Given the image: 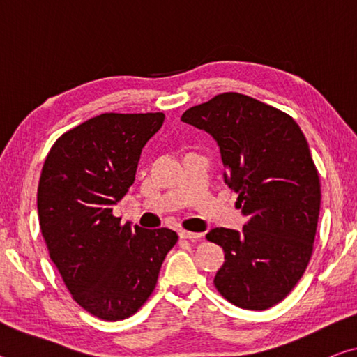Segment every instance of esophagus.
<instances>
[{
  "label": "esophagus",
  "mask_w": 357,
  "mask_h": 357,
  "mask_svg": "<svg viewBox=\"0 0 357 357\" xmlns=\"http://www.w3.org/2000/svg\"><path fill=\"white\" fill-rule=\"evenodd\" d=\"M179 236L183 239H190V241H198L203 234L202 233H193V231H187V229H181Z\"/></svg>",
  "instance_id": "esophagus-1"
}]
</instances>
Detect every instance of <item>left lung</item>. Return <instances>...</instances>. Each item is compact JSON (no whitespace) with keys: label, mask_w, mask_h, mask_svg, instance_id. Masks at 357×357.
Instances as JSON below:
<instances>
[{"label":"left lung","mask_w":357,"mask_h":357,"mask_svg":"<svg viewBox=\"0 0 357 357\" xmlns=\"http://www.w3.org/2000/svg\"><path fill=\"white\" fill-rule=\"evenodd\" d=\"M181 121L214 138L223 179L247 217L243 231L206 234L225 252L217 291L247 310L279 304L304 274L315 241L321 189L309 143L291 116L239 93L192 107Z\"/></svg>","instance_id":"obj_1"}]
</instances>
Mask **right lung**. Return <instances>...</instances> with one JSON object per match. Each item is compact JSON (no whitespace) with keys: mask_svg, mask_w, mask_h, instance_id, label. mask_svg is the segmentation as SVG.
<instances>
[{"mask_svg":"<svg viewBox=\"0 0 357 357\" xmlns=\"http://www.w3.org/2000/svg\"><path fill=\"white\" fill-rule=\"evenodd\" d=\"M164 113H104L66 132L42 167L38 213L52 261L77 304L105 321L129 318L154 291L173 229L121 225L142 149Z\"/></svg>","mask_w":357,"mask_h":357,"instance_id":"1","label":"right lung"}]
</instances>
